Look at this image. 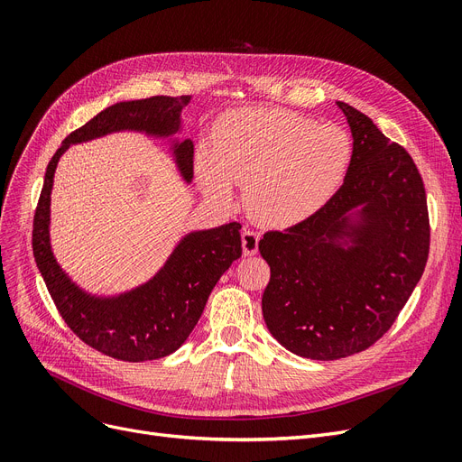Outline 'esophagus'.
<instances>
[{
	"instance_id": "34e87169",
	"label": "esophagus",
	"mask_w": 462,
	"mask_h": 462,
	"mask_svg": "<svg viewBox=\"0 0 462 462\" xmlns=\"http://www.w3.org/2000/svg\"><path fill=\"white\" fill-rule=\"evenodd\" d=\"M259 248V235L254 231L243 233V252L245 255H255Z\"/></svg>"
}]
</instances>
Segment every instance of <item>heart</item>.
<instances>
[{"label": "heart", "mask_w": 462, "mask_h": 462, "mask_svg": "<svg viewBox=\"0 0 462 462\" xmlns=\"http://www.w3.org/2000/svg\"><path fill=\"white\" fill-rule=\"evenodd\" d=\"M349 162L351 139L340 125L246 106L217 120L210 144L195 153V174L222 205L233 201V184L246 186V207L259 222L291 227L328 205Z\"/></svg>", "instance_id": "b5f03b06"}]
</instances>
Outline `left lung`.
<instances>
[{
	"label": "left lung",
	"mask_w": 462,
	"mask_h": 462,
	"mask_svg": "<svg viewBox=\"0 0 462 462\" xmlns=\"http://www.w3.org/2000/svg\"><path fill=\"white\" fill-rule=\"evenodd\" d=\"M337 105L354 139L344 184L316 216L259 240L271 267L267 328L316 361L359 354L387 333L425 271L430 236L410 153L357 108Z\"/></svg>",
	"instance_id": "left-lung-1"
}]
</instances>
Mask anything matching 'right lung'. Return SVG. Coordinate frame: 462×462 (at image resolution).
Here are the masks:
<instances>
[{
  "mask_svg": "<svg viewBox=\"0 0 462 462\" xmlns=\"http://www.w3.org/2000/svg\"><path fill=\"white\" fill-rule=\"evenodd\" d=\"M191 96H156L120 101L63 139L49 162L33 217V255L58 312L88 346L120 361L162 359L177 351L199 321L210 291L243 254L240 224L195 229L177 243L160 271L135 288L92 293L61 269L51 245V195L60 158L71 144L122 131L165 141L169 156L186 184L193 180V141H180L182 108Z\"/></svg>",
  "mask_w": 462,
  "mask_h": 462,
  "instance_id": "obj_1",
  "label": "right lung"
}]
</instances>
